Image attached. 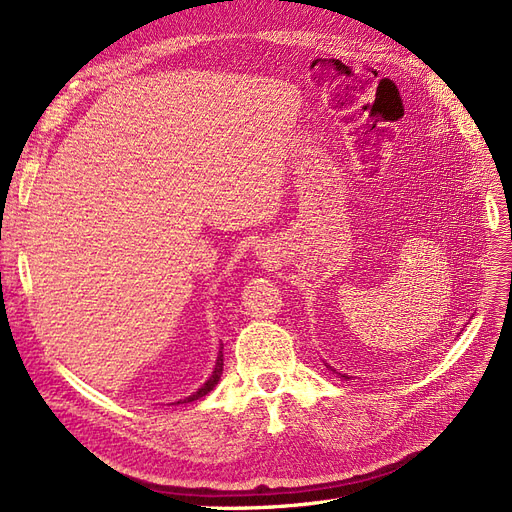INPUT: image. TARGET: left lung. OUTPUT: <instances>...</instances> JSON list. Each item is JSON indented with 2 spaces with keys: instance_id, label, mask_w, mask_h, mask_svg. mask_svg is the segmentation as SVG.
<instances>
[{
  "instance_id": "1",
  "label": "left lung",
  "mask_w": 512,
  "mask_h": 512,
  "mask_svg": "<svg viewBox=\"0 0 512 512\" xmlns=\"http://www.w3.org/2000/svg\"><path fill=\"white\" fill-rule=\"evenodd\" d=\"M344 378H346V376H344Z\"/></svg>"
}]
</instances>
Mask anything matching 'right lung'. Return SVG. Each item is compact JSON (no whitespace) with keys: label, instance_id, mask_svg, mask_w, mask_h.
I'll use <instances>...</instances> for the list:
<instances>
[{"label":"right lung","instance_id":"obj_1","mask_svg":"<svg viewBox=\"0 0 512 512\" xmlns=\"http://www.w3.org/2000/svg\"><path fill=\"white\" fill-rule=\"evenodd\" d=\"M222 369H224V356H222V352L218 354V363H215V369H213V374H211V378L200 386V389L194 393V395H190V397H185L183 401H177V404H190V401H196V399H200V397H205L207 393H211L213 391V386L220 382V376H222Z\"/></svg>","mask_w":512,"mask_h":512}]
</instances>
